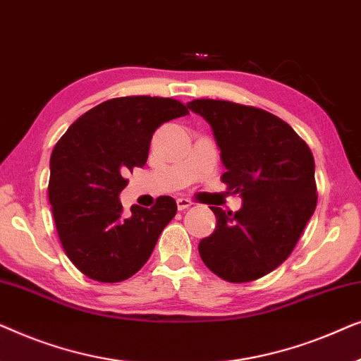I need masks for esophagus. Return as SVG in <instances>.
I'll return each mask as SVG.
<instances>
[{
  "instance_id": "34e87169",
  "label": "esophagus",
  "mask_w": 361,
  "mask_h": 361,
  "mask_svg": "<svg viewBox=\"0 0 361 361\" xmlns=\"http://www.w3.org/2000/svg\"><path fill=\"white\" fill-rule=\"evenodd\" d=\"M176 202H177V209H179L180 212L189 209V207L192 205V202L189 199H184V197H180V199H177Z\"/></svg>"
}]
</instances>
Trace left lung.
I'll return each instance as SVG.
<instances>
[{"label": "left lung", "instance_id": "obj_1", "mask_svg": "<svg viewBox=\"0 0 361 361\" xmlns=\"http://www.w3.org/2000/svg\"><path fill=\"white\" fill-rule=\"evenodd\" d=\"M187 106L210 125L226 169L221 180L243 202L235 214L210 207L216 226L200 240V258L230 283L263 278L293 253L317 205L312 152L259 108L205 98Z\"/></svg>", "mask_w": 361, "mask_h": 361}]
</instances>
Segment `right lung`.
Segmentation results:
<instances>
[{"label": "right lung", "instance_id": "right-lung-1", "mask_svg": "<svg viewBox=\"0 0 361 361\" xmlns=\"http://www.w3.org/2000/svg\"><path fill=\"white\" fill-rule=\"evenodd\" d=\"M187 113L174 98H113L83 113L54 147L49 202L63 250L88 278H131L174 219L172 197H159L151 209L133 205L126 216L120 194L126 172L146 164L157 128Z\"/></svg>", "mask_w": 361, "mask_h": 361}]
</instances>
